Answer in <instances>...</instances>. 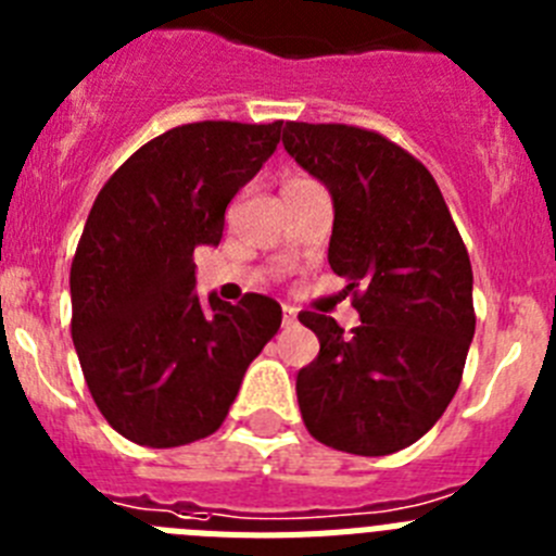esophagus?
Here are the masks:
<instances>
[{"label": "esophagus", "mask_w": 556, "mask_h": 556, "mask_svg": "<svg viewBox=\"0 0 556 556\" xmlns=\"http://www.w3.org/2000/svg\"><path fill=\"white\" fill-rule=\"evenodd\" d=\"M298 323V308L283 306V326H294Z\"/></svg>", "instance_id": "1"}]
</instances>
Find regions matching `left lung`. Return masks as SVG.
Masks as SVG:
<instances>
[{
  "mask_svg": "<svg viewBox=\"0 0 556 556\" xmlns=\"http://www.w3.org/2000/svg\"><path fill=\"white\" fill-rule=\"evenodd\" d=\"M283 147L333 198L328 264L362 326L303 312L320 353L298 372L303 424L323 445L387 456L443 417L476 331L473 269L443 191L387 136L287 122Z\"/></svg>",
  "mask_w": 556,
  "mask_h": 556,
  "instance_id": "obj_1",
  "label": "left lung"
}]
</instances>
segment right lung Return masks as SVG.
<instances>
[{
    "label": "right lung",
    "instance_id": "obj_1",
    "mask_svg": "<svg viewBox=\"0 0 556 556\" xmlns=\"http://www.w3.org/2000/svg\"><path fill=\"white\" fill-rule=\"evenodd\" d=\"M283 122H191L161 132L97 194L72 258V339L97 409L147 448L214 434L281 306H230L194 289V248L219 244L225 208L281 139Z\"/></svg>",
    "mask_w": 556,
    "mask_h": 556
}]
</instances>
